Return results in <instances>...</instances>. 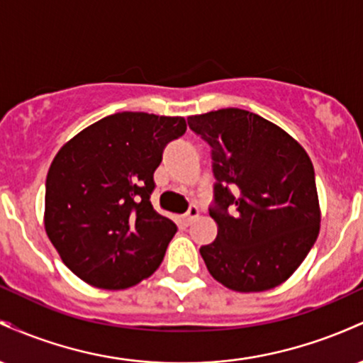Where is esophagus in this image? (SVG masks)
<instances>
[{
	"label": "esophagus",
	"mask_w": 363,
	"mask_h": 363,
	"mask_svg": "<svg viewBox=\"0 0 363 363\" xmlns=\"http://www.w3.org/2000/svg\"><path fill=\"white\" fill-rule=\"evenodd\" d=\"M199 216V210H198V206H189V210H187V213L184 215V223L186 225H191L194 222L196 218H198Z\"/></svg>",
	"instance_id": "1"
}]
</instances>
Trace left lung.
Instances as JSON below:
<instances>
[{
  "mask_svg": "<svg viewBox=\"0 0 363 363\" xmlns=\"http://www.w3.org/2000/svg\"><path fill=\"white\" fill-rule=\"evenodd\" d=\"M187 124L210 145L218 234L199 249L227 289L262 291L289 280L319 235L314 167L297 140L254 112L218 109Z\"/></svg>",
  "mask_w": 363,
  "mask_h": 363,
  "instance_id": "obj_1",
  "label": "left lung"
}]
</instances>
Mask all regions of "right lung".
Returning <instances> with one entry per match:
<instances>
[{"instance_id": "obj_1", "label": "right lung", "mask_w": 363, "mask_h": 363, "mask_svg": "<svg viewBox=\"0 0 363 363\" xmlns=\"http://www.w3.org/2000/svg\"><path fill=\"white\" fill-rule=\"evenodd\" d=\"M184 133V118L118 112L56 153L45 179V234L83 281L123 290L160 266L177 227L153 210V172L165 145Z\"/></svg>"}]
</instances>
